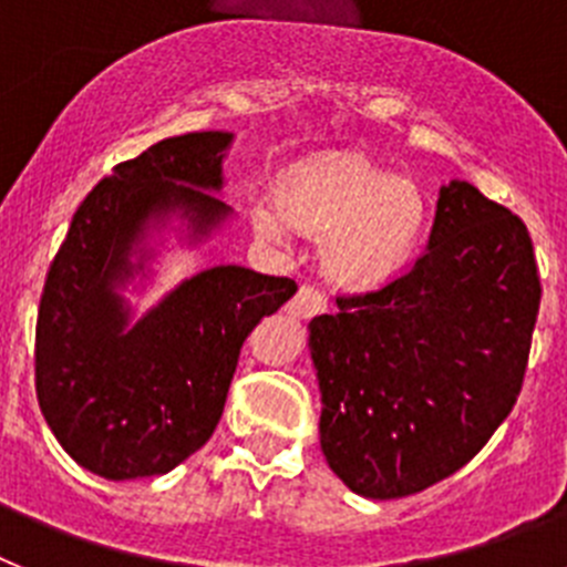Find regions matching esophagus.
<instances>
[{
  "label": "esophagus",
  "instance_id": "obj_1",
  "mask_svg": "<svg viewBox=\"0 0 567 567\" xmlns=\"http://www.w3.org/2000/svg\"><path fill=\"white\" fill-rule=\"evenodd\" d=\"M327 307V292L320 287H315V284H303V287L298 289V295L289 300V312H292L295 318H312V315H320Z\"/></svg>",
  "mask_w": 567,
  "mask_h": 567
}]
</instances>
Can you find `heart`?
Instances as JSON below:
<instances>
[{"label":"heart","instance_id":"obj_1","mask_svg":"<svg viewBox=\"0 0 567 567\" xmlns=\"http://www.w3.org/2000/svg\"><path fill=\"white\" fill-rule=\"evenodd\" d=\"M280 202L255 198L249 215L264 238L284 240L292 221L329 235L327 269L343 284H378L405 267L425 224V202L405 178H392L358 155H327L280 178Z\"/></svg>","mask_w":567,"mask_h":567}]
</instances>
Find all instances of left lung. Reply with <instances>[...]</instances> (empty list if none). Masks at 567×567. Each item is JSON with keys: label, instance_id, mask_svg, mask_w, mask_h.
<instances>
[{"label": "left lung", "instance_id": "obj_1", "mask_svg": "<svg viewBox=\"0 0 567 567\" xmlns=\"http://www.w3.org/2000/svg\"><path fill=\"white\" fill-rule=\"evenodd\" d=\"M539 298L523 218L468 182L440 189L412 267L309 323L329 468L369 499L463 468L517 403Z\"/></svg>", "mask_w": 567, "mask_h": 567}]
</instances>
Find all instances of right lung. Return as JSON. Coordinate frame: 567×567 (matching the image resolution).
<instances>
[{
	"instance_id": "obj_1",
	"label": "right lung",
	"mask_w": 567,
	"mask_h": 567,
	"mask_svg": "<svg viewBox=\"0 0 567 567\" xmlns=\"http://www.w3.org/2000/svg\"><path fill=\"white\" fill-rule=\"evenodd\" d=\"M233 135L164 138L115 164L79 204L48 269L37 320V398L64 452L104 480L167 474L213 437L244 340L295 292L292 278L213 267L130 327L118 284L144 224L182 209L207 235L229 215Z\"/></svg>"
}]
</instances>
